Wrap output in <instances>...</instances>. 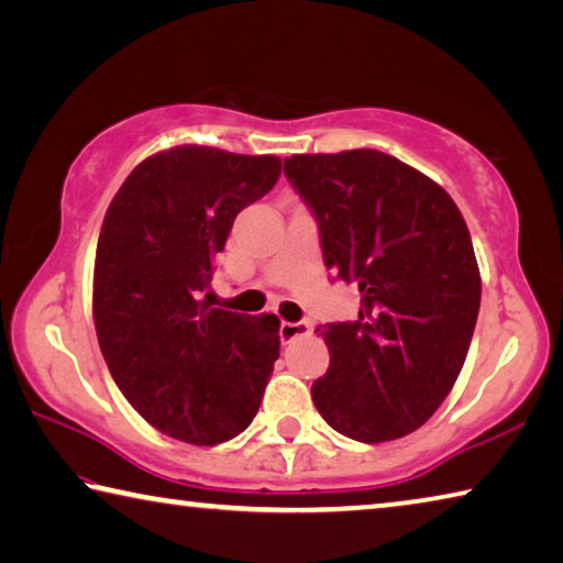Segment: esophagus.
<instances>
[{"instance_id": "1", "label": "esophagus", "mask_w": 563, "mask_h": 563, "mask_svg": "<svg viewBox=\"0 0 563 563\" xmlns=\"http://www.w3.org/2000/svg\"><path fill=\"white\" fill-rule=\"evenodd\" d=\"M310 332V325L308 322H280V340L283 342H290V340H295V338H300V335H308Z\"/></svg>"}]
</instances>
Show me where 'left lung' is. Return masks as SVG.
I'll use <instances>...</instances> for the list:
<instances>
[{"label": "left lung", "instance_id": "left-lung-1", "mask_svg": "<svg viewBox=\"0 0 563 563\" xmlns=\"http://www.w3.org/2000/svg\"><path fill=\"white\" fill-rule=\"evenodd\" d=\"M285 176L316 216L322 261L360 290L355 320L316 330L330 367L312 402L350 440H399L437 412L470 352L482 300L470 228L440 184L383 151L298 154Z\"/></svg>", "mask_w": 563, "mask_h": 563}]
</instances>
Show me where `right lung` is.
Segmentation results:
<instances>
[{"instance_id":"obj_1","label":"right lung","mask_w":563,"mask_h":563,"mask_svg":"<svg viewBox=\"0 0 563 563\" xmlns=\"http://www.w3.org/2000/svg\"><path fill=\"white\" fill-rule=\"evenodd\" d=\"M280 178L278 156L176 146L131 170L103 216L93 325L113 383L174 440H233L258 412L280 320L213 308V258L235 216Z\"/></svg>"}]
</instances>
